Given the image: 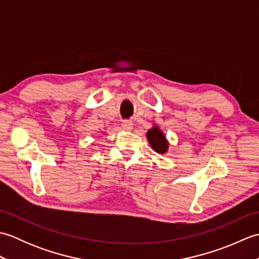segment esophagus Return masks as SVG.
I'll return each mask as SVG.
<instances>
[{
  "label": "esophagus",
  "mask_w": 259,
  "mask_h": 259,
  "mask_svg": "<svg viewBox=\"0 0 259 259\" xmlns=\"http://www.w3.org/2000/svg\"><path fill=\"white\" fill-rule=\"evenodd\" d=\"M121 125H122L123 129H125V130H131L134 126V123H133V121H130V120H122V123H121Z\"/></svg>",
  "instance_id": "obj_1"
}]
</instances>
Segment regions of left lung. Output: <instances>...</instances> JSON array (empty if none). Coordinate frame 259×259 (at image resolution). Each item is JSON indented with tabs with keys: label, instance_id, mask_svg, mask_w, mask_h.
Here are the masks:
<instances>
[{
	"label": "left lung",
	"instance_id": "left-lung-1",
	"mask_svg": "<svg viewBox=\"0 0 259 259\" xmlns=\"http://www.w3.org/2000/svg\"><path fill=\"white\" fill-rule=\"evenodd\" d=\"M147 138L149 144L151 145L152 149L157 151L158 153H164L168 149L167 140L164 138V136L160 130L158 129V126H153L152 129L148 131Z\"/></svg>",
	"mask_w": 259,
	"mask_h": 259
}]
</instances>
